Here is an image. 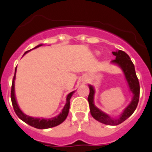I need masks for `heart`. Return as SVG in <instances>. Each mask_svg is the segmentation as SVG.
Returning a JSON list of instances; mask_svg holds the SVG:
<instances>
[{
    "mask_svg": "<svg viewBox=\"0 0 152 152\" xmlns=\"http://www.w3.org/2000/svg\"><path fill=\"white\" fill-rule=\"evenodd\" d=\"M95 53L96 55H99L100 54V52L99 51H98V50H96V51H95Z\"/></svg>",
    "mask_w": 152,
    "mask_h": 152,
    "instance_id": "b5f03b06",
    "label": "heart"
}]
</instances>
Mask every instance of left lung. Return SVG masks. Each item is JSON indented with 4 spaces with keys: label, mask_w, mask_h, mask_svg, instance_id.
I'll list each match as a JSON object with an SVG mask.
<instances>
[{
    "label": "left lung",
    "mask_w": 152,
    "mask_h": 152,
    "mask_svg": "<svg viewBox=\"0 0 152 152\" xmlns=\"http://www.w3.org/2000/svg\"><path fill=\"white\" fill-rule=\"evenodd\" d=\"M113 54L116 57L115 60L111 61V64H115L119 67L122 71L128 83L129 90L132 93V99L129 104L125 107L121 114L117 118H112L111 116L106 113L95 105V88L89 84L90 93L88 95V102L90 106L91 114L95 120L107 125H118L132 115L137 108L140 97V83L137 78L135 67L129 55L122 50L114 51Z\"/></svg>",
    "instance_id": "1"
}]
</instances>
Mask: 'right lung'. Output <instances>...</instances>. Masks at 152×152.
Here are the masks:
<instances>
[{"mask_svg": "<svg viewBox=\"0 0 152 152\" xmlns=\"http://www.w3.org/2000/svg\"><path fill=\"white\" fill-rule=\"evenodd\" d=\"M43 46V44H39L37 46H35L34 49H36L39 46ZM33 50V49H32ZM29 50V51H31ZM27 51L25 53H27ZM24 53V54H25ZM23 54V55H24ZM15 73H16V68L15 70V76L13 78L12 80V91H11V99H12V102L13 108L15 110L16 115L19 118L24 121L25 123H27V125H31L32 127L36 128V129H50V128H53L57 126V125L61 124L65 119H66L67 116L69 114V107H70V99L72 96L76 91H73L67 95L66 97V103L64 105V106L62 109L61 112L58 114V115L55 116L53 118H34V117H31V116L27 115L26 113H24L21 110H20V106L18 105V102L16 101V97H15Z\"/></svg>", "mask_w": 152, "mask_h": 152, "instance_id": "right-lung-1", "label": "right lung"}]
</instances>
